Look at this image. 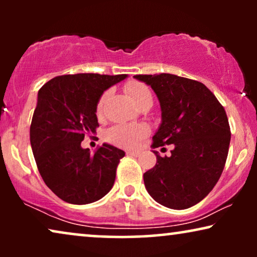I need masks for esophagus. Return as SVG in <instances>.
<instances>
[{"label": "esophagus", "instance_id": "esophagus-1", "mask_svg": "<svg viewBox=\"0 0 257 257\" xmlns=\"http://www.w3.org/2000/svg\"><path fill=\"white\" fill-rule=\"evenodd\" d=\"M126 154H127V156H131V157H139L140 156V152L139 151H127V152H126Z\"/></svg>", "mask_w": 257, "mask_h": 257}]
</instances>
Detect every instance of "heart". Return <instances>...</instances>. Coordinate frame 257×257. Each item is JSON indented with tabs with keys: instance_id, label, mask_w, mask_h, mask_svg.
<instances>
[{
	"instance_id": "1",
	"label": "heart",
	"mask_w": 257,
	"mask_h": 257,
	"mask_svg": "<svg viewBox=\"0 0 257 257\" xmlns=\"http://www.w3.org/2000/svg\"><path fill=\"white\" fill-rule=\"evenodd\" d=\"M125 91L135 101L136 105L140 106L144 101L152 99V93L146 84L140 82H130L126 84ZM108 96V92H104L99 97L96 105V113L100 115L103 112L105 100ZM150 133L149 125L145 122L138 124H117L108 128L105 133V138L108 143L120 147H135L142 142V139Z\"/></svg>"
}]
</instances>
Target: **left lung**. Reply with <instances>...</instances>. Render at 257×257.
Returning a JSON list of instances; mask_svg holds the SVG:
<instances>
[{"instance_id":"1","label":"left lung","mask_w":257,"mask_h":257,"mask_svg":"<svg viewBox=\"0 0 257 257\" xmlns=\"http://www.w3.org/2000/svg\"><path fill=\"white\" fill-rule=\"evenodd\" d=\"M151 85L161 106V125L152 146L174 144L171 157H160L144 173L150 195L172 209H186L205 199L226 165L230 127L214 93L198 80L171 73L136 75Z\"/></svg>"}]
</instances>
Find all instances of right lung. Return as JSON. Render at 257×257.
Masks as SVG:
<instances>
[{
    "label": "right lung",
    "instance_id": "1",
    "mask_svg": "<svg viewBox=\"0 0 257 257\" xmlns=\"http://www.w3.org/2000/svg\"><path fill=\"white\" fill-rule=\"evenodd\" d=\"M126 75L57 76L38 91L30 144L45 185L63 201L86 205L106 195L114 184L124 151L103 144L94 154L82 149L84 137L99 127V97Z\"/></svg>",
    "mask_w": 257,
    "mask_h": 257
}]
</instances>
